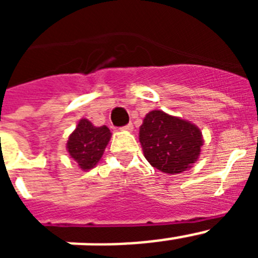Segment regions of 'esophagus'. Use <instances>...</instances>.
I'll use <instances>...</instances> for the list:
<instances>
[{"instance_id":"obj_1","label":"esophagus","mask_w":258,"mask_h":258,"mask_svg":"<svg viewBox=\"0 0 258 258\" xmlns=\"http://www.w3.org/2000/svg\"><path fill=\"white\" fill-rule=\"evenodd\" d=\"M122 129H124V131H127V132H132L133 131V124H132V122H129V124H126L125 126H122Z\"/></svg>"}]
</instances>
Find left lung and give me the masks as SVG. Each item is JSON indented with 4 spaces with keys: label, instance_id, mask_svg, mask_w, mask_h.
<instances>
[{
    "label": "left lung",
    "instance_id": "8db88e82",
    "mask_svg": "<svg viewBox=\"0 0 258 258\" xmlns=\"http://www.w3.org/2000/svg\"><path fill=\"white\" fill-rule=\"evenodd\" d=\"M143 154L154 168L175 174L187 170L200 155L199 127L163 111L147 113L140 127Z\"/></svg>",
    "mask_w": 258,
    "mask_h": 258
}]
</instances>
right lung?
Segmentation results:
<instances>
[{"label":"right lung","mask_w":258,"mask_h":258,"mask_svg":"<svg viewBox=\"0 0 258 258\" xmlns=\"http://www.w3.org/2000/svg\"><path fill=\"white\" fill-rule=\"evenodd\" d=\"M109 138L111 132L106 125L97 127L86 118H81L67 142L70 156L83 170L92 169L101 160Z\"/></svg>","instance_id":"1"}]
</instances>
